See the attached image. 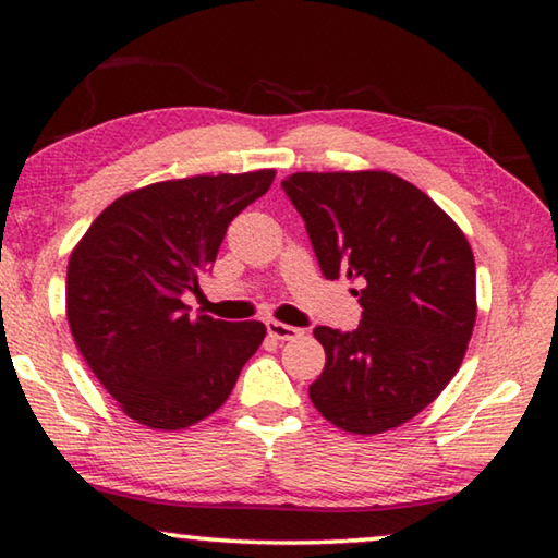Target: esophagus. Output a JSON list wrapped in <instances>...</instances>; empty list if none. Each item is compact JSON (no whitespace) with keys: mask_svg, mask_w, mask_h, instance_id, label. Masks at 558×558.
I'll list each match as a JSON object with an SVG mask.
<instances>
[{"mask_svg":"<svg viewBox=\"0 0 558 558\" xmlns=\"http://www.w3.org/2000/svg\"><path fill=\"white\" fill-rule=\"evenodd\" d=\"M266 329H268V335L272 339H280V342H288V339H298L302 335V329L292 327V325H282V323H278V319H268Z\"/></svg>","mask_w":558,"mask_h":558,"instance_id":"1","label":"esophagus"}]
</instances>
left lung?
Listing matches in <instances>:
<instances>
[{"label":"left lung","instance_id":"obj_1","mask_svg":"<svg viewBox=\"0 0 558 558\" xmlns=\"http://www.w3.org/2000/svg\"><path fill=\"white\" fill-rule=\"evenodd\" d=\"M282 192L323 276L362 282L356 329L315 327L327 362L310 399L356 436L401 426L465 356L477 315L468 239L428 194L389 172H298L282 179Z\"/></svg>","mask_w":558,"mask_h":558}]
</instances>
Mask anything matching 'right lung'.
<instances>
[{
  "label": "right lung",
  "mask_w": 558,
  "mask_h": 558,
  "mask_svg": "<svg viewBox=\"0 0 558 558\" xmlns=\"http://www.w3.org/2000/svg\"><path fill=\"white\" fill-rule=\"evenodd\" d=\"M272 169L149 184L112 202L75 245L65 315L83 359L132 421L182 430L229 399L266 325L192 317L229 223L270 189Z\"/></svg>",
  "instance_id": "add662e5"
}]
</instances>
